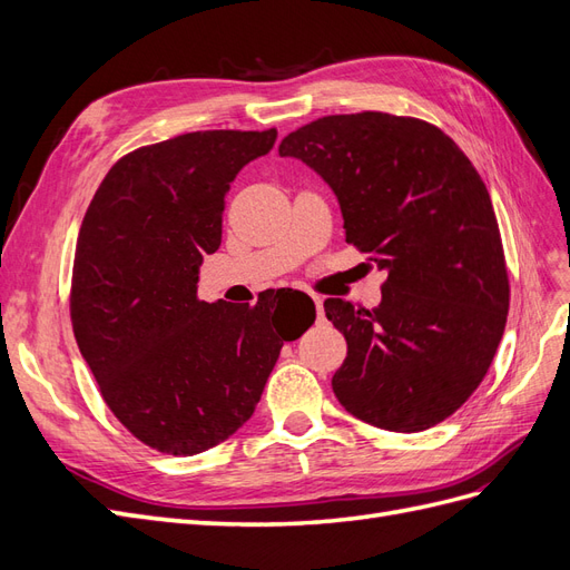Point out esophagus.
Masks as SVG:
<instances>
[{
    "label": "esophagus",
    "instance_id": "1",
    "mask_svg": "<svg viewBox=\"0 0 570 570\" xmlns=\"http://www.w3.org/2000/svg\"><path fill=\"white\" fill-rule=\"evenodd\" d=\"M314 304H316V312H318V318H323V299H321V297H314Z\"/></svg>",
    "mask_w": 570,
    "mask_h": 570
}]
</instances>
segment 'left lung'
<instances>
[{
  "label": "left lung",
  "instance_id": "8db88e82",
  "mask_svg": "<svg viewBox=\"0 0 570 570\" xmlns=\"http://www.w3.org/2000/svg\"><path fill=\"white\" fill-rule=\"evenodd\" d=\"M333 189L347 243L387 273L375 308L325 299L347 340L333 390L394 433L444 421L485 377L509 314L490 193L452 137L381 111L323 116L278 147Z\"/></svg>",
  "mask_w": 570,
  "mask_h": 570
}]
</instances>
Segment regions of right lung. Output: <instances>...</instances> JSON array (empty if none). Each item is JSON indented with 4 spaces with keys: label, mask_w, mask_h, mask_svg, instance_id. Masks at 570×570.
<instances>
[{
    "label": "right lung",
    "mask_w": 570,
    "mask_h": 570,
    "mask_svg": "<svg viewBox=\"0 0 570 570\" xmlns=\"http://www.w3.org/2000/svg\"><path fill=\"white\" fill-rule=\"evenodd\" d=\"M275 132L204 130L130 151L82 218L71 321L114 416L164 454L193 456L243 428L283 342V292L254 306L199 302V266L223 233V202Z\"/></svg>",
    "instance_id": "add662e5"
}]
</instances>
